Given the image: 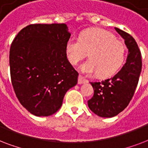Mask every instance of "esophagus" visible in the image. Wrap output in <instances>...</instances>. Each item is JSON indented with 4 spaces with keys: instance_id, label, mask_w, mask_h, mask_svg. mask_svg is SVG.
Wrapping results in <instances>:
<instances>
[{
    "instance_id": "obj_1",
    "label": "esophagus",
    "mask_w": 148,
    "mask_h": 148,
    "mask_svg": "<svg viewBox=\"0 0 148 148\" xmlns=\"http://www.w3.org/2000/svg\"><path fill=\"white\" fill-rule=\"evenodd\" d=\"M86 82H88V80L86 79H85L82 75H79V79H78V83L79 84H84V83H86Z\"/></svg>"
}]
</instances>
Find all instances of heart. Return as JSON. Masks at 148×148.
Returning <instances> with one entry per match:
<instances>
[{
  "instance_id": "obj_1",
  "label": "heart",
  "mask_w": 148,
  "mask_h": 148,
  "mask_svg": "<svg viewBox=\"0 0 148 148\" xmlns=\"http://www.w3.org/2000/svg\"><path fill=\"white\" fill-rule=\"evenodd\" d=\"M89 52L90 59L83 63L80 69L86 75L98 74L102 77L114 75L124 62L125 45L109 32L90 29L80 33L79 38L71 37L66 44L68 61L76 66Z\"/></svg>"
}]
</instances>
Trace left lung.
<instances>
[{
    "label": "left lung",
    "instance_id": "left-lung-1",
    "mask_svg": "<svg viewBox=\"0 0 148 148\" xmlns=\"http://www.w3.org/2000/svg\"><path fill=\"white\" fill-rule=\"evenodd\" d=\"M115 30L124 39L129 52L126 63L114 76L102 82H90L94 95L88 100V106L95 114L101 117H113L128 106L141 72V53L134 38L117 27Z\"/></svg>",
    "mask_w": 148,
    "mask_h": 148
}]
</instances>
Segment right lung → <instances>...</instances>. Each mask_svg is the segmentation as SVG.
Listing matches in <instances>:
<instances>
[{"instance_id": "add662e5", "label": "right lung", "mask_w": 148, "mask_h": 148, "mask_svg": "<svg viewBox=\"0 0 148 148\" xmlns=\"http://www.w3.org/2000/svg\"><path fill=\"white\" fill-rule=\"evenodd\" d=\"M70 35L66 24H32L11 43V83L21 104L34 115L56 113L66 92L77 84L79 73L66 55Z\"/></svg>"}]
</instances>
